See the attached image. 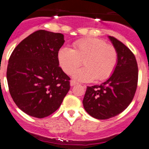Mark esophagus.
Instances as JSON below:
<instances>
[{
  "label": "esophagus",
  "instance_id": "1",
  "mask_svg": "<svg viewBox=\"0 0 149 149\" xmlns=\"http://www.w3.org/2000/svg\"><path fill=\"white\" fill-rule=\"evenodd\" d=\"M77 84V81H74V80H71V81H70V86H74V85H76V84Z\"/></svg>",
  "mask_w": 149,
  "mask_h": 149
}]
</instances>
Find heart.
Masks as SVG:
<instances>
[{"mask_svg":"<svg viewBox=\"0 0 149 149\" xmlns=\"http://www.w3.org/2000/svg\"><path fill=\"white\" fill-rule=\"evenodd\" d=\"M58 60L61 69L71 74L81 65L84 68L73 73L75 79L81 81H102L111 76L117 63L116 48L100 38H90L78 41L73 49L63 47L58 52Z\"/></svg>","mask_w":149,"mask_h":149,"instance_id":"b5f03b06","label":"heart"}]
</instances>
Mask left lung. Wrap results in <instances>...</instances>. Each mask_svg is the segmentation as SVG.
<instances>
[{"label":"left lung","instance_id":"1","mask_svg":"<svg viewBox=\"0 0 149 149\" xmlns=\"http://www.w3.org/2000/svg\"><path fill=\"white\" fill-rule=\"evenodd\" d=\"M108 38L117 51L116 68L102 84L87 88L82 102L87 113L98 120L110 119L126 109L137 87L138 67L134 55L114 37Z\"/></svg>","mask_w":149,"mask_h":149}]
</instances>
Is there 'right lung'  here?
I'll use <instances>...</instances> for the list:
<instances>
[{"instance_id": "1", "label": "right lung", "mask_w": 149, "mask_h": 149, "mask_svg": "<svg viewBox=\"0 0 149 149\" xmlns=\"http://www.w3.org/2000/svg\"><path fill=\"white\" fill-rule=\"evenodd\" d=\"M64 35L38 30L14 49L6 71L9 91L25 113L44 118L54 113L69 91V76L58 60Z\"/></svg>"}]
</instances>
